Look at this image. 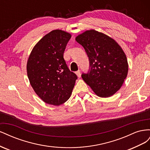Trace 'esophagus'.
<instances>
[{
  "instance_id": "esophagus-1",
  "label": "esophagus",
  "mask_w": 150,
  "mask_h": 150,
  "mask_svg": "<svg viewBox=\"0 0 150 150\" xmlns=\"http://www.w3.org/2000/svg\"><path fill=\"white\" fill-rule=\"evenodd\" d=\"M76 74L77 75V76H78L79 78H81V76L80 70H78V71H76Z\"/></svg>"
}]
</instances>
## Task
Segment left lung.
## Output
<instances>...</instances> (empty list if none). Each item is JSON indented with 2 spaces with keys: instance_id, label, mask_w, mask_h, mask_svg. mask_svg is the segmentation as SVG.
<instances>
[{
  "instance_id": "obj_1",
  "label": "left lung",
  "mask_w": 150,
  "mask_h": 150,
  "mask_svg": "<svg viewBox=\"0 0 150 150\" xmlns=\"http://www.w3.org/2000/svg\"><path fill=\"white\" fill-rule=\"evenodd\" d=\"M75 39L84 48L89 60L90 71L82 74L83 79L98 96H112L128 72L123 50L114 39L94 29L84 31Z\"/></svg>"
}]
</instances>
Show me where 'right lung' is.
I'll return each instance as SVG.
<instances>
[{"label":"right lung","instance_id":"obj_1","mask_svg":"<svg viewBox=\"0 0 150 150\" xmlns=\"http://www.w3.org/2000/svg\"><path fill=\"white\" fill-rule=\"evenodd\" d=\"M71 34L60 29L50 32L37 42L27 62V73L35 93L47 104L59 106L71 97L77 76L63 58Z\"/></svg>","mask_w":150,"mask_h":150}]
</instances>
